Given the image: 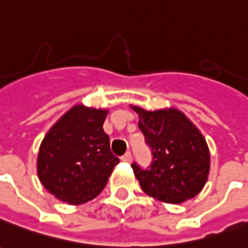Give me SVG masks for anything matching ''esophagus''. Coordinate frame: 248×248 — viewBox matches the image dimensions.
<instances>
[{
  "mask_svg": "<svg viewBox=\"0 0 248 248\" xmlns=\"http://www.w3.org/2000/svg\"><path fill=\"white\" fill-rule=\"evenodd\" d=\"M121 160H123V162H125V163H129V162L132 160V154L129 153V151H127V153L121 156Z\"/></svg>",
  "mask_w": 248,
  "mask_h": 248,
  "instance_id": "esophagus-1",
  "label": "esophagus"
}]
</instances>
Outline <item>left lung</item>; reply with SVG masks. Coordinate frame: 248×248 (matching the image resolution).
Wrapping results in <instances>:
<instances>
[{
    "label": "left lung",
    "mask_w": 248,
    "mask_h": 248,
    "mask_svg": "<svg viewBox=\"0 0 248 248\" xmlns=\"http://www.w3.org/2000/svg\"><path fill=\"white\" fill-rule=\"evenodd\" d=\"M134 110L153 154L150 166L131 165L143 192L170 204L193 199L209 174V150L204 136L177 109L147 112L134 107Z\"/></svg>",
    "instance_id": "8db88e82"
}]
</instances>
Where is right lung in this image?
I'll return each instance as SVG.
<instances>
[{
  "instance_id": "add662e5",
  "label": "right lung",
  "mask_w": 248,
  "mask_h": 248,
  "mask_svg": "<svg viewBox=\"0 0 248 248\" xmlns=\"http://www.w3.org/2000/svg\"><path fill=\"white\" fill-rule=\"evenodd\" d=\"M107 113L74 107L43 139L37 156L39 179L63 202L78 205L97 197L119 163L102 128Z\"/></svg>"
}]
</instances>
